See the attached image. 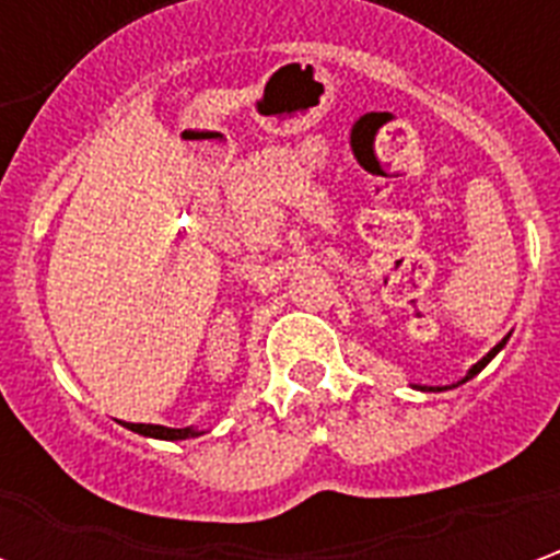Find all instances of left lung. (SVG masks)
Segmentation results:
<instances>
[{
	"instance_id": "8db88e82",
	"label": "left lung",
	"mask_w": 560,
	"mask_h": 560,
	"mask_svg": "<svg viewBox=\"0 0 560 560\" xmlns=\"http://www.w3.org/2000/svg\"><path fill=\"white\" fill-rule=\"evenodd\" d=\"M506 339H510V336H506ZM506 339H501V341H498V345H494L492 351H489V353H486V357H482L480 363H474V365H470V369H468V375L462 377V381H458V384H465V381H470V377H474V375H480L482 369H486V365L492 363V357H494V353H498V351H501V348H504V345H506ZM420 389H425V387H420ZM429 389H434V387H429ZM438 389H441V387H438Z\"/></svg>"
}]
</instances>
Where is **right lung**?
I'll return each instance as SVG.
<instances>
[{
    "label": "right lung",
    "instance_id": "obj_1",
    "mask_svg": "<svg viewBox=\"0 0 560 560\" xmlns=\"http://www.w3.org/2000/svg\"><path fill=\"white\" fill-rule=\"evenodd\" d=\"M128 429L147 438H161V441H185V438H197V429H167V425H149V422H128Z\"/></svg>",
    "mask_w": 560,
    "mask_h": 560
}]
</instances>
